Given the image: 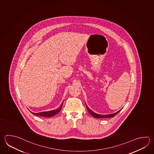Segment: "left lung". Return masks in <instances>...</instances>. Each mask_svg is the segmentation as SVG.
Wrapping results in <instances>:
<instances>
[{"mask_svg": "<svg viewBox=\"0 0 154 154\" xmlns=\"http://www.w3.org/2000/svg\"><path fill=\"white\" fill-rule=\"evenodd\" d=\"M86 108H87V110H88V112H89V113H90L92 116H93L94 118H97V119H100V118H113V117H114L115 115L117 114L118 113H119V112H120V110H121H121H120L119 111L116 112H115V113H113V114H111L100 115L98 114H97V113L94 112L93 111H92V110H91L90 109L88 108V107L86 104Z\"/></svg>", "mask_w": 154, "mask_h": 154, "instance_id": "8db88e82", "label": "left lung"}]
</instances>
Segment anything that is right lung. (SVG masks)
I'll list each match as a JSON object with an SVG mask.
<instances>
[{
	"mask_svg": "<svg viewBox=\"0 0 154 154\" xmlns=\"http://www.w3.org/2000/svg\"><path fill=\"white\" fill-rule=\"evenodd\" d=\"M62 105H63V102L62 103L61 106L59 108L56 109V110H51V111H48V112H38V113H34V112H31L33 113L34 115L40 116L50 118V117L54 116L55 115L57 114L58 112H60L62 107Z\"/></svg>",
	"mask_w": 154,
	"mask_h": 154,
	"instance_id": "add662e5",
	"label": "right lung"
}]
</instances>
